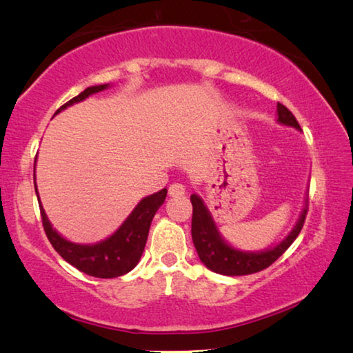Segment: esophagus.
I'll return each mask as SVG.
<instances>
[{
    "instance_id": "esophagus-1",
    "label": "esophagus",
    "mask_w": 353,
    "mask_h": 353,
    "mask_svg": "<svg viewBox=\"0 0 353 353\" xmlns=\"http://www.w3.org/2000/svg\"><path fill=\"white\" fill-rule=\"evenodd\" d=\"M170 196H172V198H177V196H183L185 193H187V190H185V187L182 183H171L170 185Z\"/></svg>"
}]
</instances>
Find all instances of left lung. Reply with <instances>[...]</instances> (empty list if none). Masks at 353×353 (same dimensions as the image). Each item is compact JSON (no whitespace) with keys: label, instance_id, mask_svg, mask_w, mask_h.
<instances>
[{"label":"left lung","instance_id":"obj_1","mask_svg":"<svg viewBox=\"0 0 353 353\" xmlns=\"http://www.w3.org/2000/svg\"><path fill=\"white\" fill-rule=\"evenodd\" d=\"M277 115L279 123L301 129L296 117L280 103H277ZM191 204H193L191 236H193V243L196 250H198L199 259L208 270L223 274V276H248V274L259 272L271 266L279 256L283 255L285 250L291 246L292 241L301 234L308 212L307 205L303 208L294 229L276 248L263 250V252H241V250L229 246L221 238L212 214L208 213L207 207L198 194H191Z\"/></svg>","mask_w":353,"mask_h":353}]
</instances>
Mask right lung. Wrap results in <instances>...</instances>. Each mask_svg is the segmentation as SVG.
I'll list each match as a JSON object with an SVG mask.
<instances>
[{
  "label": "right lung",
  "mask_w": 353,
  "mask_h": 353,
  "mask_svg": "<svg viewBox=\"0 0 353 353\" xmlns=\"http://www.w3.org/2000/svg\"><path fill=\"white\" fill-rule=\"evenodd\" d=\"M104 88H107V83L85 88L77 97L70 99L67 104H63L61 109H57L56 113L67 109L68 105L83 101L93 93L104 90ZM34 187H37L35 182ZM35 191H37V188H35ZM166 193L168 191L163 188L157 191V193L141 199L139 205L134 208V212L129 214L128 219L124 221L123 225L119 227L115 234L97 244H76L65 240L63 236L59 235L52 229V225L46 218L45 210L41 208V204H39L41 223H43L45 234L52 244V248L57 250V254L65 261H68L71 266H74L76 270L98 279L119 277L129 271H132L137 266V263L140 261L143 250H145L146 246L149 227H151L155 212L165 202Z\"/></svg>",
  "instance_id": "right-lung-1"
}]
</instances>
